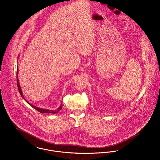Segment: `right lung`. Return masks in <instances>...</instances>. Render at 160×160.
Segmentation results:
<instances>
[{
    "mask_svg": "<svg viewBox=\"0 0 160 160\" xmlns=\"http://www.w3.org/2000/svg\"><path fill=\"white\" fill-rule=\"evenodd\" d=\"M18 69H17V82H18V89H19V93L20 94V95L22 96V98L27 103L29 104L31 107H32L34 109H35L36 110H37L38 112H40V113H56L57 112H59L62 108V103H61V104L60 105V106L57 108V110H49V109H43V108H39V107H37L33 104H32L30 103H29L25 99V98L24 97V95L23 94V92L22 91V89H21V88H20V83H19V78H18Z\"/></svg>",
    "mask_w": 160,
    "mask_h": 160,
    "instance_id": "1",
    "label": "right lung"
}]
</instances>
